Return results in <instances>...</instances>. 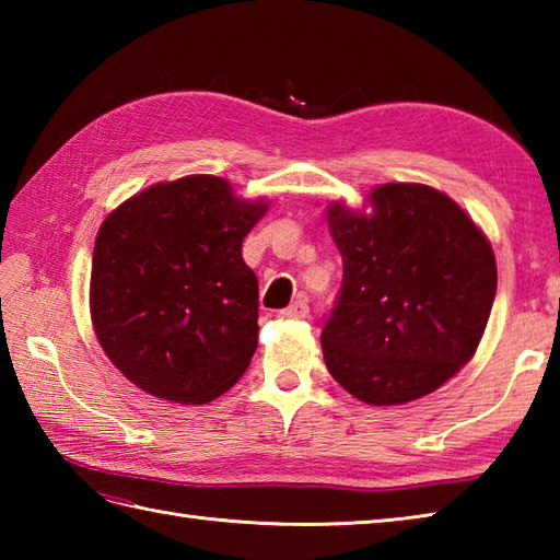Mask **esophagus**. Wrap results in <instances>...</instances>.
<instances>
[{
	"mask_svg": "<svg viewBox=\"0 0 560 560\" xmlns=\"http://www.w3.org/2000/svg\"><path fill=\"white\" fill-rule=\"evenodd\" d=\"M307 313H311V307H307L305 301H293L289 307L279 311V317L281 319H303V317H307Z\"/></svg>",
	"mask_w": 560,
	"mask_h": 560,
	"instance_id": "34e87169",
	"label": "esophagus"
}]
</instances>
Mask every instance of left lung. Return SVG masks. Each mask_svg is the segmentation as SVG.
Segmentation results:
<instances>
[{
    "mask_svg": "<svg viewBox=\"0 0 560 560\" xmlns=\"http://www.w3.org/2000/svg\"><path fill=\"white\" fill-rule=\"evenodd\" d=\"M371 217L337 201L327 211L343 279L323 325L327 371L373 407L431 395L467 363L489 323L493 249L447 195L389 183Z\"/></svg>",
    "mask_w": 560,
    "mask_h": 560,
    "instance_id": "obj_1",
    "label": "left lung"
}]
</instances>
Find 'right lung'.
Instances as JSON below:
<instances>
[{"instance_id": "obj_1", "label": "right lung", "mask_w": 560, "mask_h": 560, "mask_svg": "<svg viewBox=\"0 0 560 560\" xmlns=\"http://www.w3.org/2000/svg\"><path fill=\"white\" fill-rule=\"evenodd\" d=\"M265 211L223 177L189 175L144 189L103 221L93 329L139 389L207 404L241 380L259 331V287L243 241Z\"/></svg>"}]
</instances>
